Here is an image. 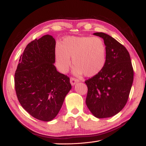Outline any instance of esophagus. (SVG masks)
<instances>
[{
    "label": "esophagus",
    "mask_w": 146,
    "mask_h": 146,
    "mask_svg": "<svg viewBox=\"0 0 146 146\" xmlns=\"http://www.w3.org/2000/svg\"><path fill=\"white\" fill-rule=\"evenodd\" d=\"M78 82H79L78 80H77V79H76V78H73V77H71V78H70V83H71V84L72 85H74L76 83Z\"/></svg>",
    "instance_id": "1"
}]
</instances>
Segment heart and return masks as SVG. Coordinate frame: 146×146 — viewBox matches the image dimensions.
<instances>
[{
  "instance_id": "obj_1",
  "label": "heart",
  "mask_w": 146,
  "mask_h": 146,
  "mask_svg": "<svg viewBox=\"0 0 146 146\" xmlns=\"http://www.w3.org/2000/svg\"><path fill=\"white\" fill-rule=\"evenodd\" d=\"M72 58L74 73L94 76L103 70L106 62V47L98 37L69 36L56 47L55 58L59 69L66 72Z\"/></svg>"
}]
</instances>
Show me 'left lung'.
Wrapping results in <instances>:
<instances>
[{"label": "left lung", "instance_id": "1", "mask_svg": "<svg viewBox=\"0 0 146 146\" xmlns=\"http://www.w3.org/2000/svg\"><path fill=\"white\" fill-rule=\"evenodd\" d=\"M106 46V62L100 73L85 80L86 104L99 119L112 117L127 102L134 79L130 54L125 46L104 33H95Z\"/></svg>", "mask_w": 146, "mask_h": 146}]
</instances>
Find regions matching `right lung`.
I'll list each match as a JSON object with an SVG mask.
<instances>
[{
    "label": "right lung",
    "instance_id": "1",
    "mask_svg": "<svg viewBox=\"0 0 146 146\" xmlns=\"http://www.w3.org/2000/svg\"><path fill=\"white\" fill-rule=\"evenodd\" d=\"M55 39L50 35L35 39L21 54L14 75L21 106L36 119L48 122L57 115L71 88L70 78L56 70Z\"/></svg>",
    "mask_w": 146,
    "mask_h": 146
}]
</instances>
